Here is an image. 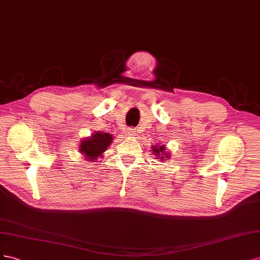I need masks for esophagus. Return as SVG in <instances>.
Listing matches in <instances>:
<instances>
[{"label": "esophagus", "instance_id": "esophagus-1", "mask_svg": "<svg viewBox=\"0 0 260 260\" xmlns=\"http://www.w3.org/2000/svg\"><path fill=\"white\" fill-rule=\"evenodd\" d=\"M126 135L129 136V137L135 136V135H136V131H135V129H133V128H128V129H126Z\"/></svg>", "mask_w": 260, "mask_h": 260}]
</instances>
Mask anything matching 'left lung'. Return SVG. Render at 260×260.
Returning a JSON list of instances; mask_svg holds the SVG:
<instances>
[{
    "label": "left lung",
    "mask_w": 260,
    "mask_h": 260,
    "mask_svg": "<svg viewBox=\"0 0 260 260\" xmlns=\"http://www.w3.org/2000/svg\"><path fill=\"white\" fill-rule=\"evenodd\" d=\"M152 153L154 157H157L160 161L166 160V158H170V153L166 151V145H153L151 146Z\"/></svg>",
    "instance_id": "1"
}]
</instances>
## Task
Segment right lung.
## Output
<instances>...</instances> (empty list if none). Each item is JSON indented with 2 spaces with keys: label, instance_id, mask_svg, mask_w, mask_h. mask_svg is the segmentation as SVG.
I'll return each instance as SVG.
<instances>
[{
  "label": "right lung",
  "instance_id": "add662e5",
  "mask_svg": "<svg viewBox=\"0 0 260 260\" xmlns=\"http://www.w3.org/2000/svg\"><path fill=\"white\" fill-rule=\"evenodd\" d=\"M113 136L109 133L93 132L90 136L83 138L79 144V152L86 161L94 162L102 158L108 147L112 144Z\"/></svg>",
  "mask_w": 260,
  "mask_h": 260
}]
</instances>
